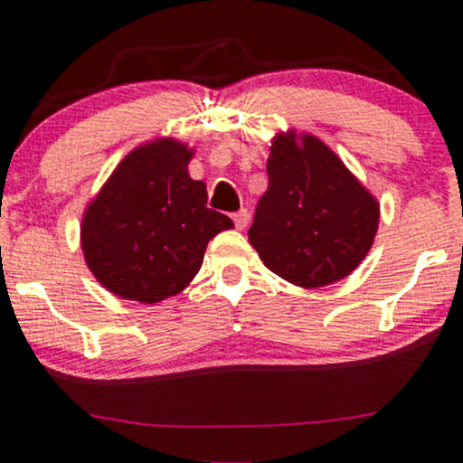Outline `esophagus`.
<instances>
[{"mask_svg": "<svg viewBox=\"0 0 463 463\" xmlns=\"http://www.w3.org/2000/svg\"><path fill=\"white\" fill-rule=\"evenodd\" d=\"M232 222H235L237 231H243V228L248 226V222H250V213H248L246 208H241L240 213H235V215H232Z\"/></svg>", "mask_w": 463, "mask_h": 463, "instance_id": "1", "label": "esophagus"}]
</instances>
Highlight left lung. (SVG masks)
Returning a JSON list of instances; mask_svg holds the SVG:
<instances>
[{
	"label": "left lung",
	"mask_w": 463,
	"mask_h": 463,
	"mask_svg": "<svg viewBox=\"0 0 463 463\" xmlns=\"http://www.w3.org/2000/svg\"><path fill=\"white\" fill-rule=\"evenodd\" d=\"M266 171L248 240L268 270L307 289L352 274L378 232L372 191L321 138L294 129L274 136Z\"/></svg>",
	"instance_id": "8db88e82"
}]
</instances>
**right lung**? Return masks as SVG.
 <instances>
[{"label":"right lung","instance_id":"right-lung-1","mask_svg":"<svg viewBox=\"0 0 463 463\" xmlns=\"http://www.w3.org/2000/svg\"><path fill=\"white\" fill-rule=\"evenodd\" d=\"M195 151L177 138L131 149L80 222V248L96 281L125 301L160 303L200 272L208 241L231 217L206 206V184L189 175Z\"/></svg>","mask_w":463,"mask_h":463}]
</instances>
